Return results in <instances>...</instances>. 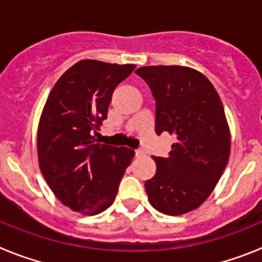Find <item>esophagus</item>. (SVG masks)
Masks as SVG:
<instances>
[{
    "label": "esophagus",
    "mask_w": 262,
    "mask_h": 262,
    "mask_svg": "<svg viewBox=\"0 0 262 262\" xmlns=\"http://www.w3.org/2000/svg\"><path fill=\"white\" fill-rule=\"evenodd\" d=\"M142 155H145V151H143L142 148H138V150L136 151V157L140 158V157H142Z\"/></svg>",
    "instance_id": "obj_1"
}]
</instances>
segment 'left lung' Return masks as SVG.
<instances>
[{"instance_id": "obj_1", "label": "left lung", "mask_w": 262, "mask_h": 262, "mask_svg": "<svg viewBox=\"0 0 262 262\" xmlns=\"http://www.w3.org/2000/svg\"><path fill=\"white\" fill-rule=\"evenodd\" d=\"M136 73L155 99V132L175 134L168 157H152L154 178L145 183L160 213L181 215L201 206L227 166L231 136L223 104L211 82L188 67H143Z\"/></svg>"}]
</instances>
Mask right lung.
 I'll return each instance as SVG.
<instances>
[{"instance_id":"add662e5","label":"right lung","mask_w":262,"mask_h":262,"mask_svg":"<svg viewBox=\"0 0 262 262\" xmlns=\"http://www.w3.org/2000/svg\"><path fill=\"white\" fill-rule=\"evenodd\" d=\"M136 65L81 60L63 73L37 128L40 171L49 188L73 211L95 215L112 205L134 151L100 143L99 126L117 84Z\"/></svg>"}]
</instances>
